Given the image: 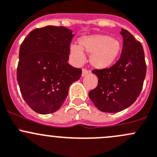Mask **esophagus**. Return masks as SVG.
Masks as SVG:
<instances>
[{
  "instance_id": "obj_1",
  "label": "esophagus",
  "mask_w": 157,
  "mask_h": 157,
  "mask_svg": "<svg viewBox=\"0 0 157 157\" xmlns=\"http://www.w3.org/2000/svg\"><path fill=\"white\" fill-rule=\"evenodd\" d=\"M89 74V71H87L86 69H83V71H82V77H85V76H86L87 74Z\"/></svg>"
}]
</instances>
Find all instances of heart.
Returning a JSON list of instances; mask_svg holds the SVG:
<instances>
[{
  "label": "heart",
  "instance_id": "1",
  "mask_svg": "<svg viewBox=\"0 0 157 157\" xmlns=\"http://www.w3.org/2000/svg\"><path fill=\"white\" fill-rule=\"evenodd\" d=\"M121 51V45L118 39L102 34L82 36L79 39V45L70 46V55L76 64H83L85 52L90 55V64L96 70L108 69L113 65Z\"/></svg>",
  "mask_w": 157,
  "mask_h": 157
}]
</instances>
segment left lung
Segmentation results:
<instances>
[{
  "instance_id": "1",
  "label": "left lung",
  "mask_w": 157,
  "mask_h": 157,
  "mask_svg": "<svg viewBox=\"0 0 157 157\" xmlns=\"http://www.w3.org/2000/svg\"><path fill=\"white\" fill-rule=\"evenodd\" d=\"M123 48L120 59L108 69L94 70L98 85L89 97L99 110L115 113L136 101L143 87L147 66L140 42L128 30L121 29Z\"/></svg>"
}]
</instances>
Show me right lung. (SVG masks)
I'll use <instances>...</instances> for the list:
<instances>
[{
	"instance_id": "obj_1",
	"label": "right lung",
	"mask_w": 157,
	"mask_h": 157,
	"mask_svg": "<svg viewBox=\"0 0 157 157\" xmlns=\"http://www.w3.org/2000/svg\"><path fill=\"white\" fill-rule=\"evenodd\" d=\"M74 36L64 26H47L30 32L20 45L17 81L24 100L37 113L58 111L81 76V69L68 64Z\"/></svg>"
}]
</instances>
